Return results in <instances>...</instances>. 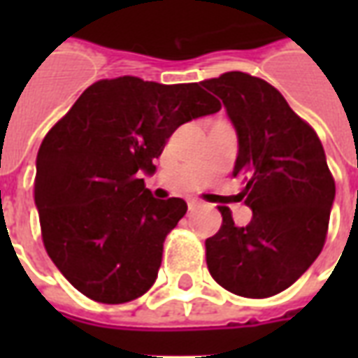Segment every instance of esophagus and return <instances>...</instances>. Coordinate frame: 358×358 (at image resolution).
Segmentation results:
<instances>
[{"instance_id":"34e87169","label":"esophagus","mask_w":358,"mask_h":358,"mask_svg":"<svg viewBox=\"0 0 358 358\" xmlns=\"http://www.w3.org/2000/svg\"><path fill=\"white\" fill-rule=\"evenodd\" d=\"M187 207L189 209H197V207H203V201H199L197 197H187Z\"/></svg>"}]
</instances>
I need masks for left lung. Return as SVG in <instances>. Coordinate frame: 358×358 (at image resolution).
<instances>
[{
	"label": "left lung",
	"instance_id": "1",
	"mask_svg": "<svg viewBox=\"0 0 358 358\" xmlns=\"http://www.w3.org/2000/svg\"><path fill=\"white\" fill-rule=\"evenodd\" d=\"M201 86L222 99L236 128L234 176L248 180L240 195L253 210L248 226H236L230 209L218 207L222 226L205 241L210 276L241 297L276 295L326 241L336 184L322 143L268 82L234 71Z\"/></svg>",
	"mask_w": 358,
	"mask_h": 358
}]
</instances>
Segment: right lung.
Here are the masks:
<instances>
[{
  "label": "right lung",
  "instance_id": "1",
  "mask_svg": "<svg viewBox=\"0 0 358 358\" xmlns=\"http://www.w3.org/2000/svg\"><path fill=\"white\" fill-rule=\"evenodd\" d=\"M220 110L199 84L136 76L92 84L43 138L34 201L43 245L90 299L118 305L155 284L163 243L187 205L155 199L141 174L157 171L178 126Z\"/></svg>",
  "mask_w": 358,
  "mask_h": 358
}]
</instances>
